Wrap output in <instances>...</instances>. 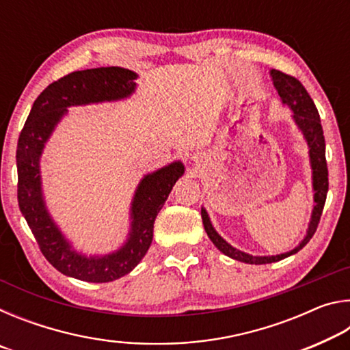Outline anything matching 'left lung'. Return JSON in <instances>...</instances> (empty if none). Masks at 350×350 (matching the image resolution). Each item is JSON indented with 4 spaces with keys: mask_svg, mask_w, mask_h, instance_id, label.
<instances>
[{
    "mask_svg": "<svg viewBox=\"0 0 350 350\" xmlns=\"http://www.w3.org/2000/svg\"><path fill=\"white\" fill-rule=\"evenodd\" d=\"M271 81H273L275 90L280 94L282 106L293 112L292 120L298 128V131L303 134V139L307 144V154H309V163L312 170V191H313V208L310 215L309 225H307L304 238L295 248L290 252L280 253V254H269V256H253L250 253H245L239 250V248L228 244L221 234L216 232V228L213 227L211 219L208 216V211L205 210V206L200 208V215H202V222L206 234H208L210 241L216 245L219 252H222L225 256L241 260L245 264H271L278 262L284 258L292 256V254L298 253L307 242L312 239V236L315 234L319 217L325 204V198H327V189H329V173H327V163H325V142L323 134L321 120H319V114L315 103L310 98L309 94L304 90V86L301 83L290 77L287 74H282L281 70L271 69L270 70Z\"/></svg>",
    "mask_w": 350,
    "mask_h": 350,
    "instance_id": "left-lung-1",
    "label": "left lung"
}]
</instances>
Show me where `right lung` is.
Wrapping results in <instances>:
<instances>
[{"mask_svg": "<svg viewBox=\"0 0 350 350\" xmlns=\"http://www.w3.org/2000/svg\"><path fill=\"white\" fill-rule=\"evenodd\" d=\"M139 75L125 68L109 66L77 70L54 81L40 94L20 134L16 146L18 205L44 258L63 275L86 282H111L133 271L152 242L154 221L174 183L185 173L174 161L146 173L135 187L129 206L126 239L116 250L88 254L77 250L47 210L41 179V156L70 106L120 102L137 90Z\"/></svg>", "mask_w": 350, "mask_h": 350, "instance_id": "right-lung-1", "label": "right lung"}]
</instances>
